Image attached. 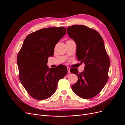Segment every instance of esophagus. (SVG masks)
Listing matches in <instances>:
<instances>
[{
    "mask_svg": "<svg viewBox=\"0 0 125 125\" xmlns=\"http://www.w3.org/2000/svg\"><path fill=\"white\" fill-rule=\"evenodd\" d=\"M67 72L68 73H70L71 72H70V67H67Z\"/></svg>",
    "mask_w": 125,
    "mask_h": 125,
    "instance_id": "obj_1",
    "label": "esophagus"
}]
</instances>
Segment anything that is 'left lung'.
<instances>
[{
	"instance_id": "obj_1",
	"label": "left lung",
	"mask_w": 125,
	"mask_h": 125,
	"mask_svg": "<svg viewBox=\"0 0 125 125\" xmlns=\"http://www.w3.org/2000/svg\"><path fill=\"white\" fill-rule=\"evenodd\" d=\"M67 33L77 45L78 60L84 62V71L79 73L77 68L70 70L78 76L72 90L80 97L90 99L97 95L108 79L110 59L104 42L98 32L84 25L68 27Z\"/></svg>"
}]
</instances>
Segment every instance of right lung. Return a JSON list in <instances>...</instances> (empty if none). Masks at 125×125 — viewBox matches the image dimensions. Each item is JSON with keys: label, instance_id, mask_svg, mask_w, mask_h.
Listing matches in <instances>:
<instances>
[{"label": "right lung", "instance_id": "1", "mask_svg": "<svg viewBox=\"0 0 125 125\" xmlns=\"http://www.w3.org/2000/svg\"><path fill=\"white\" fill-rule=\"evenodd\" d=\"M66 33L64 27H49L30 33L24 40L17 55L19 79L30 96L42 100L52 96L60 79L67 73L64 65L54 69L47 65L53 56L55 45Z\"/></svg>", "mask_w": 125, "mask_h": 125}]
</instances>
